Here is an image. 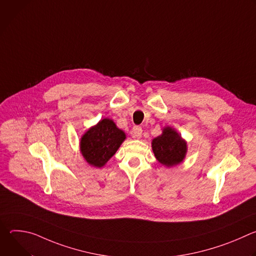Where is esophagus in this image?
<instances>
[{
  "label": "esophagus",
  "mask_w": 256,
  "mask_h": 256,
  "mask_svg": "<svg viewBox=\"0 0 256 256\" xmlns=\"http://www.w3.org/2000/svg\"><path fill=\"white\" fill-rule=\"evenodd\" d=\"M142 130L140 126H134L132 128V136L134 138H140L142 136Z\"/></svg>",
  "instance_id": "obj_1"
}]
</instances>
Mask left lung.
<instances>
[{
  "label": "left lung",
  "instance_id": "1",
  "mask_svg": "<svg viewBox=\"0 0 256 256\" xmlns=\"http://www.w3.org/2000/svg\"><path fill=\"white\" fill-rule=\"evenodd\" d=\"M152 149L156 159L162 165L172 167L184 160L188 146L174 128L166 126L162 134L152 140Z\"/></svg>",
  "mask_w": 256,
  "mask_h": 256
}]
</instances>
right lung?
<instances>
[{
	"label": "right lung",
	"mask_w": 256,
	"mask_h": 256,
	"mask_svg": "<svg viewBox=\"0 0 256 256\" xmlns=\"http://www.w3.org/2000/svg\"><path fill=\"white\" fill-rule=\"evenodd\" d=\"M126 134L114 120L103 118L81 138L80 150L88 164L101 168L118 150Z\"/></svg>",
	"instance_id": "right-lung-1"
}]
</instances>
